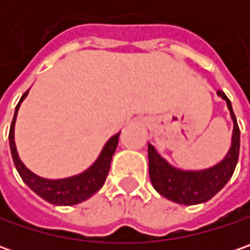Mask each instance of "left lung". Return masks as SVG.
Instances as JSON below:
<instances>
[{"instance_id": "8db88e82", "label": "left lung", "mask_w": 250, "mask_h": 250, "mask_svg": "<svg viewBox=\"0 0 250 250\" xmlns=\"http://www.w3.org/2000/svg\"><path fill=\"white\" fill-rule=\"evenodd\" d=\"M217 96L227 103L234 124L229 149L223 160H220L217 164L203 169H184L175 167L169 164L151 143H147L151 185L161 196L167 197L168 200L175 202L178 205L192 206L210 200L226 187L235 171L239 157V128L231 101L228 100L226 93L217 90Z\"/></svg>"}]
</instances>
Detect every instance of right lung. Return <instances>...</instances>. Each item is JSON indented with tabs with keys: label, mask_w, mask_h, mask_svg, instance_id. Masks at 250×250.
Returning <instances> with one entry per match:
<instances>
[{
	"label": "right lung",
	"mask_w": 250,
	"mask_h": 250,
	"mask_svg": "<svg viewBox=\"0 0 250 250\" xmlns=\"http://www.w3.org/2000/svg\"><path fill=\"white\" fill-rule=\"evenodd\" d=\"M27 93L29 90L21 97V100L15 108L14 120H12V125L9 129V147H11V154L14 159L15 167L18 169L21 178L23 179L24 184L30 188L36 195H39L42 199L51 205L72 206V205L84 202L86 199L93 196L96 192H99L104 185L105 178L110 171L111 160H112V156L118 146L121 132L108 139L96 161L82 172L72 175V177L60 178V179L40 177L24 166L23 161L19 159L16 145H15V122H16V117H18V110H19L22 101L26 99Z\"/></svg>",
	"instance_id": "1"
}]
</instances>
